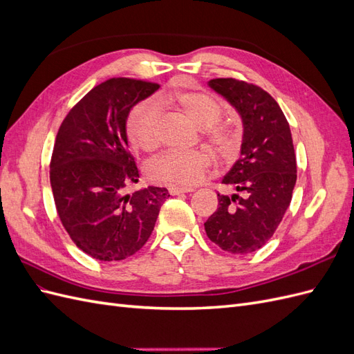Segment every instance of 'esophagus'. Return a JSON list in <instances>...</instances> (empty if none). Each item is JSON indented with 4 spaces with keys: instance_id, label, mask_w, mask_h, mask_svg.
I'll use <instances>...</instances> for the list:
<instances>
[{
    "instance_id": "esophagus-1",
    "label": "esophagus",
    "mask_w": 354,
    "mask_h": 354,
    "mask_svg": "<svg viewBox=\"0 0 354 354\" xmlns=\"http://www.w3.org/2000/svg\"><path fill=\"white\" fill-rule=\"evenodd\" d=\"M168 192L171 195H180V194H189V192H194L192 187H176V186H171L168 187Z\"/></svg>"
}]
</instances>
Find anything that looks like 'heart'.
Returning <instances> with one entry per match:
<instances>
[{
  "label": "heart",
  "mask_w": 354,
  "mask_h": 354,
  "mask_svg": "<svg viewBox=\"0 0 354 354\" xmlns=\"http://www.w3.org/2000/svg\"><path fill=\"white\" fill-rule=\"evenodd\" d=\"M160 104H176L189 120L203 128V137L221 158L230 159L238 152L239 136L232 125L218 121L221 104L208 94L180 91L160 100ZM160 109L155 102L137 103L127 116L125 130L130 143L142 151H153L159 143ZM212 156L205 149L190 152L169 151L155 158L147 167V176L156 183L189 187L196 185L209 168Z\"/></svg>",
  "instance_id": "heart-1"
}]
</instances>
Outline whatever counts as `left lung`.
<instances>
[{
  "instance_id": "left-lung-1",
  "label": "left lung",
  "mask_w": 354,
  "mask_h": 354,
  "mask_svg": "<svg viewBox=\"0 0 354 354\" xmlns=\"http://www.w3.org/2000/svg\"><path fill=\"white\" fill-rule=\"evenodd\" d=\"M209 87L242 118L241 158L221 183L233 195H217L218 208L205 221L207 236L230 254H250L269 241L291 203L297 160L289 124L272 95L259 85L216 78Z\"/></svg>"
}]
</instances>
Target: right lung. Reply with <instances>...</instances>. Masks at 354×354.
I'll list each match as a JSON object with an SVG mask.
<instances>
[{
	"mask_svg": "<svg viewBox=\"0 0 354 354\" xmlns=\"http://www.w3.org/2000/svg\"><path fill=\"white\" fill-rule=\"evenodd\" d=\"M159 88L155 82L111 78L69 111L56 136L50 183L63 227L73 243L100 261H121L147 242L165 187L127 194L138 181L125 122L131 108Z\"/></svg>",
	"mask_w": 354,
	"mask_h": 354,
	"instance_id": "add662e5",
	"label": "right lung"
}]
</instances>
